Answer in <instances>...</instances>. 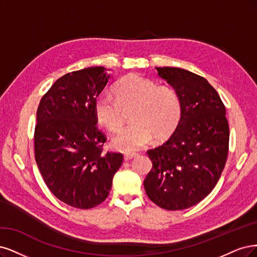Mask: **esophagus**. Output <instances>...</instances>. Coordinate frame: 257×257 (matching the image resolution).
<instances>
[{
    "instance_id": "obj_1",
    "label": "esophagus",
    "mask_w": 257,
    "mask_h": 257,
    "mask_svg": "<svg viewBox=\"0 0 257 257\" xmlns=\"http://www.w3.org/2000/svg\"><path fill=\"white\" fill-rule=\"evenodd\" d=\"M137 156H138L137 153H127V154L123 155V158H125V160H131V159L136 158Z\"/></svg>"
}]
</instances>
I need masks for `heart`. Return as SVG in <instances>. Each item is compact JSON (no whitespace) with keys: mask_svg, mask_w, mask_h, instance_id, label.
<instances>
[{"mask_svg":"<svg viewBox=\"0 0 257 257\" xmlns=\"http://www.w3.org/2000/svg\"><path fill=\"white\" fill-rule=\"evenodd\" d=\"M113 92L115 98L105 94L95 98L94 113L99 123L116 132L125 123V111L132 109V122L112 140L115 150H140L151 142L152 137L163 140L176 128L181 103L172 87L134 73L122 78Z\"/></svg>","mask_w":257,"mask_h":257,"instance_id":"b5f03b06","label":"heart"}]
</instances>
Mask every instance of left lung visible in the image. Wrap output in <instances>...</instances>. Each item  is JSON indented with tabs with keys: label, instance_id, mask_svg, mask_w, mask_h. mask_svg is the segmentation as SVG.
<instances>
[{
	"label": "left lung",
	"instance_id": "obj_1",
	"mask_svg": "<svg viewBox=\"0 0 257 257\" xmlns=\"http://www.w3.org/2000/svg\"><path fill=\"white\" fill-rule=\"evenodd\" d=\"M181 103V116L162 145L147 151L153 168L144 180L146 194L167 210L194 206L216 187L228 155L225 105L205 78L176 67H158Z\"/></svg>",
	"mask_w": 257,
	"mask_h": 257
}]
</instances>
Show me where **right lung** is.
Returning <instances> with one entry per match:
<instances>
[{"instance_id":"right-lung-1","label":"right lung","mask_w":257,"mask_h":257,"mask_svg":"<svg viewBox=\"0 0 257 257\" xmlns=\"http://www.w3.org/2000/svg\"><path fill=\"white\" fill-rule=\"evenodd\" d=\"M107 79L103 67L69 72L54 82L37 109V167L54 196L78 209L105 201L123 160L120 153H103L106 137L96 125L94 100Z\"/></svg>"}]
</instances>
